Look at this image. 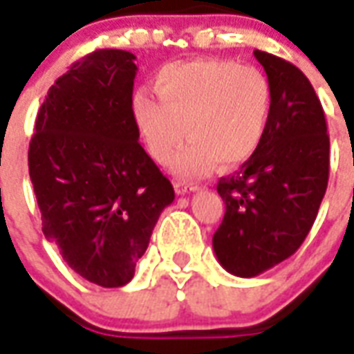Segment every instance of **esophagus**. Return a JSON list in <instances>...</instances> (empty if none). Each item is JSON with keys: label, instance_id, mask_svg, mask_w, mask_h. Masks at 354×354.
Here are the masks:
<instances>
[{"label": "esophagus", "instance_id": "obj_1", "mask_svg": "<svg viewBox=\"0 0 354 354\" xmlns=\"http://www.w3.org/2000/svg\"><path fill=\"white\" fill-rule=\"evenodd\" d=\"M174 189H176L178 195L192 194V192H195V189H199V184H195V182H182V180H178L176 184H174Z\"/></svg>", "mask_w": 354, "mask_h": 354}]
</instances>
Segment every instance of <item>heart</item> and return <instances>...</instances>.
Instances as JSON below:
<instances>
[{
  "mask_svg": "<svg viewBox=\"0 0 354 354\" xmlns=\"http://www.w3.org/2000/svg\"><path fill=\"white\" fill-rule=\"evenodd\" d=\"M157 100L132 97V115L153 159L167 165L185 132L192 140L172 160L180 176H201L216 162L236 169L263 145L274 105L270 78L226 59L165 66L155 78Z\"/></svg>",
  "mask_w": 354,
  "mask_h": 354,
  "instance_id": "obj_1",
  "label": "heart"
}]
</instances>
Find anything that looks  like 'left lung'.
<instances>
[{
    "label": "left lung",
    "mask_w": 354,
    "mask_h": 354,
    "mask_svg": "<svg viewBox=\"0 0 354 354\" xmlns=\"http://www.w3.org/2000/svg\"><path fill=\"white\" fill-rule=\"evenodd\" d=\"M274 90L263 145L232 176L220 178L226 212L212 236L220 264L253 278L297 251L315 224L330 176L322 103L297 66L254 49Z\"/></svg>",
    "instance_id": "1"
}]
</instances>
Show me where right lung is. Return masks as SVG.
<instances>
[{
    "label": "right lung",
    "mask_w": 354,
    "mask_h": 354,
    "mask_svg": "<svg viewBox=\"0 0 354 354\" xmlns=\"http://www.w3.org/2000/svg\"><path fill=\"white\" fill-rule=\"evenodd\" d=\"M134 53L95 49L49 88L28 170L41 232L76 274L101 288L134 278L174 187L145 153L132 115Z\"/></svg>",
    "instance_id": "1"
}]
</instances>
